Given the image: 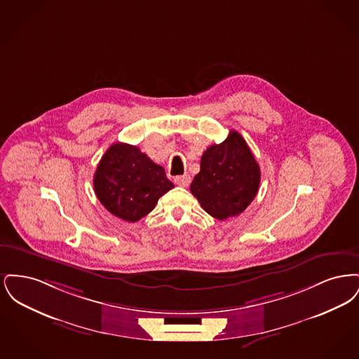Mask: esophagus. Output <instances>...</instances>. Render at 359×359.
Listing matches in <instances>:
<instances>
[{
	"label": "esophagus",
	"instance_id": "1",
	"mask_svg": "<svg viewBox=\"0 0 359 359\" xmlns=\"http://www.w3.org/2000/svg\"><path fill=\"white\" fill-rule=\"evenodd\" d=\"M175 183L180 187H188L191 183V177L189 175H183V176H176L175 177Z\"/></svg>",
	"mask_w": 359,
	"mask_h": 359
}]
</instances>
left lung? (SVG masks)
Returning a JSON list of instances; mask_svg holds the SVG:
<instances>
[{"label": "left lung", "mask_w": 359, "mask_h": 359, "mask_svg": "<svg viewBox=\"0 0 359 359\" xmlns=\"http://www.w3.org/2000/svg\"><path fill=\"white\" fill-rule=\"evenodd\" d=\"M261 172L243 137L230 130L221 144L205 151L201 171L189 189L211 217L224 221L239 215L256 198Z\"/></svg>", "instance_id": "left-lung-1"}]
</instances>
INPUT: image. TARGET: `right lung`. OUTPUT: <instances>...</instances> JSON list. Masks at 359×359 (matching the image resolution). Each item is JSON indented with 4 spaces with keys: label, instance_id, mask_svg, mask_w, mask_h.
<instances>
[{
    "label": "right lung",
    "instance_id": "add662e5",
    "mask_svg": "<svg viewBox=\"0 0 359 359\" xmlns=\"http://www.w3.org/2000/svg\"><path fill=\"white\" fill-rule=\"evenodd\" d=\"M175 187L137 147L116 142L102 156L94 175V191L103 207L128 222L148 215L157 201Z\"/></svg>",
    "mask_w": 359,
    "mask_h": 359
}]
</instances>
